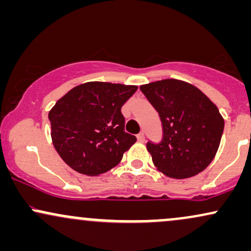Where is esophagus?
<instances>
[{
	"label": "esophagus",
	"mask_w": 251,
	"mask_h": 251,
	"mask_svg": "<svg viewBox=\"0 0 251 251\" xmlns=\"http://www.w3.org/2000/svg\"><path fill=\"white\" fill-rule=\"evenodd\" d=\"M137 139H138V142H140V143L145 142V134H144V132H140V133L137 135Z\"/></svg>",
	"instance_id": "1"
}]
</instances>
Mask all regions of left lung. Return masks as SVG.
I'll return each mask as SVG.
<instances>
[{"mask_svg": "<svg viewBox=\"0 0 251 251\" xmlns=\"http://www.w3.org/2000/svg\"><path fill=\"white\" fill-rule=\"evenodd\" d=\"M140 91L162 122V142L146 144L155 168L177 179L206 169L224 129V120L215 103L197 87L176 79L143 85Z\"/></svg>", "mask_w": 251, "mask_h": 251, "instance_id": "obj_1", "label": "left lung"}]
</instances>
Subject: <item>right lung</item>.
Segmentation results:
<instances>
[{
    "instance_id": "1",
    "label": "right lung",
    "mask_w": 251,
    "mask_h": 251,
    "mask_svg": "<svg viewBox=\"0 0 251 251\" xmlns=\"http://www.w3.org/2000/svg\"><path fill=\"white\" fill-rule=\"evenodd\" d=\"M137 86L86 82L59 99L48 114L53 145L79 174L98 176L118 165L137 142L125 132L122 106Z\"/></svg>"
}]
</instances>
